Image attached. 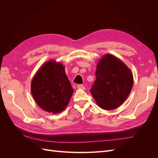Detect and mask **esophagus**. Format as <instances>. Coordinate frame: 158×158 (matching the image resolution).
Wrapping results in <instances>:
<instances>
[{
  "mask_svg": "<svg viewBox=\"0 0 158 158\" xmlns=\"http://www.w3.org/2000/svg\"><path fill=\"white\" fill-rule=\"evenodd\" d=\"M77 88H78V89H85V88L84 86V85H82V84H80V85H78V86H77Z\"/></svg>",
  "mask_w": 158,
  "mask_h": 158,
  "instance_id": "obj_1",
  "label": "esophagus"
}]
</instances>
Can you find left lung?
Segmentation results:
<instances>
[{"instance_id":"obj_1","label":"left lung","mask_w":158,"mask_h":158,"mask_svg":"<svg viewBox=\"0 0 158 158\" xmlns=\"http://www.w3.org/2000/svg\"><path fill=\"white\" fill-rule=\"evenodd\" d=\"M95 76L90 92L98 106L105 110L118 107L132 90L131 70L115 56L106 54L98 62Z\"/></svg>"}]
</instances>
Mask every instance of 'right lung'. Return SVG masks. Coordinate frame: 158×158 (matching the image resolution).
Here are the masks:
<instances>
[{
    "instance_id": "1",
    "label": "right lung",
    "mask_w": 158,
    "mask_h": 158,
    "mask_svg": "<svg viewBox=\"0 0 158 158\" xmlns=\"http://www.w3.org/2000/svg\"><path fill=\"white\" fill-rule=\"evenodd\" d=\"M31 92L40 107L55 114L62 112L68 106L74 90L63 64L50 60L43 64L33 76Z\"/></svg>"
}]
</instances>
